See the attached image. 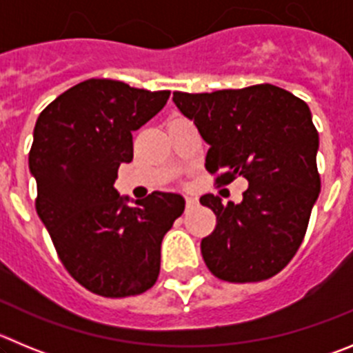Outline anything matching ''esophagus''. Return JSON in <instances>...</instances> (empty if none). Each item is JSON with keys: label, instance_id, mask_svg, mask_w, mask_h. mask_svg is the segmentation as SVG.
Here are the masks:
<instances>
[{"label": "esophagus", "instance_id": "1", "mask_svg": "<svg viewBox=\"0 0 353 353\" xmlns=\"http://www.w3.org/2000/svg\"><path fill=\"white\" fill-rule=\"evenodd\" d=\"M196 203H199V200H196L195 196H186V207H188V209H193Z\"/></svg>", "mask_w": 353, "mask_h": 353}]
</instances>
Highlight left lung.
Segmentation results:
<instances>
[{
    "label": "left lung",
    "instance_id": "8db88e82",
    "mask_svg": "<svg viewBox=\"0 0 353 353\" xmlns=\"http://www.w3.org/2000/svg\"><path fill=\"white\" fill-rule=\"evenodd\" d=\"M181 113L209 144L205 169L217 184L249 181L240 203L207 193L200 203L216 214L202 239L203 261L221 281L259 282L276 275L303 242L321 193L319 132L306 102L263 83L210 94L174 92Z\"/></svg>",
    "mask_w": 353,
    "mask_h": 353
}]
</instances>
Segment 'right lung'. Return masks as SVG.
<instances>
[{
  "mask_svg": "<svg viewBox=\"0 0 353 353\" xmlns=\"http://www.w3.org/2000/svg\"><path fill=\"white\" fill-rule=\"evenodd\" d=\"M169 95L92 78L59 95L36 120L29 151L36 212L69 275L104 298L153 288L161 240L184 210L177 193L153 192L128 205L113 186L120 163L134 158L132 132Z\"/></svg>",
  "mask_w": 353,
  "mask_h": 353,
  "instance_id": "add662e5",
  "label": "right lung"
}]
</instances>
